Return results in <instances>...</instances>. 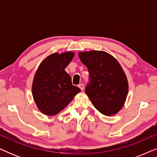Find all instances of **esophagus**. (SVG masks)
<instances>
[{
    "instance_id": "1",
    "label": "esophagus",
    "mask_w": 157,
    "mask_h": 157,
    "mask_svg": "<svg viewBox=\"0 0 157 157\" xmlns=\"http://www.w3.org/2000/svg\"><path fill=\"white\" fill-rule=\"evenodd\" d=\"M78 87L80 88L81 91H83V89H84V85H83V83H80V84L78 85Z\"/></svg>"
}]
</instances>
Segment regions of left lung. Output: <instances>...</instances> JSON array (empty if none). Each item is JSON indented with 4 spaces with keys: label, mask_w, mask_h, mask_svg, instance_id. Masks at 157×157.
<instances>
[{
    "label": "left lung",
    "mask_w": 157,
    "mask_h": 157,
    "mask_svg": "<svg viewBox=\"0 0 157 157\" xmlns=\"http://www.w3.org/2000/svg\"><path fill=\"white\" fill-rule=\"evenodd\" d=\"M89 72L85 93L97 110L106 116L117 113L127 96V78L117 60L109 53L91 51L78 53Z\"/></svg>",
    "instance_id": "obj_1"
}]
</instances>
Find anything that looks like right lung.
Returning <instances> with one entry per match:
<instances>
[{
	"label": "right lung",
	"mask_w": 157,
	"mask_h": 157,
	"mask_svg": "<svg viewBox=\"0 0 157 157\" xmlns=\"http://www.w3.org/2000/svg\"><path fill=\"white\" fill-rule=\"evenodd\" d=\"M74 53H53L38 66L32 85V94L38 108L44 114L53 116L63 110L81 89L73 86L65 71Z\"/></svg>",
	"instance_id": "1"
}]
</instances>
